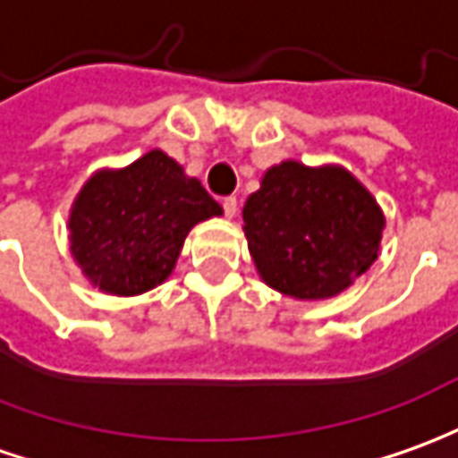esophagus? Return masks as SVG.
<instances>
[{
    "instance_id": "1",
    "label": "esophagus",
    "mask_w": 458,
    "mask_h": 458,
    "mask_svg": "<svg viewBox=\"0 0 458 458\" xmlns=\"http://www.w3.org/2000/svg\"><path fill=\"white\" fill-rule=\"evenodd\" d=\"M220 205H223V213H225V217H235V213H238V200H235V198H225Z\"/></svg>"
}]
</instances>
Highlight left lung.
<instances>
[{"label": "left lung", "mask_w": 458, "mask_h": 458, "mask_svg": "<svg viewBox=\"0 0 458 458\" xmlns=\"http://www.w3.org/2000/svg\"><path fill=\"white\" fill-rule=\"evenodd\" d=\"M258 273L293 298L341 293L371 268L384 216L371 192L341 167L281 163L242 208Z\"/></svg>", "instance_id": "left-lung-1"}]
</instances>
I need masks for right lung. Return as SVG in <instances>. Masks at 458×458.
I'll return each instance as SVG.
<instances>
[{
	"label": "right lung",
	"mask_w": 458,
	"mask_h": 458,
	"mask_svg": "<svg viewBox=\"0 0 458 458\" xmlns=\"http://www.w3.org/2000/svg\"><path fill=\"white\" fill-rule=\"evenodd\" d=\"M220 213L200 180L152 150L82 188L70 216L72 255L102 291L145 293L173 273L190 228Z\"/></svg>",
	"instance_id": "obj_1"
}]
</instances>
